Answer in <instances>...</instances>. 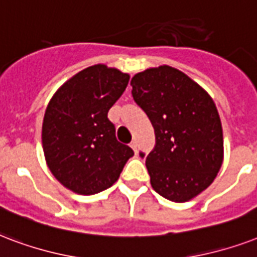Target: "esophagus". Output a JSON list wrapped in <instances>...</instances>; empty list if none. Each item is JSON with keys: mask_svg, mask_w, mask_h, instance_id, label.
<instances>
[{"mask_svg": "<svg viewBox=\"0 0 257 257\" xmlns=\"http://www.w3.org/2000/svg\"><path fill=\"white\" fill-rule=\"evenodd\" d=\"M130 146H131V149H133V150L137 153V141H133V142L130 143Z\"/></svg>", "mask_w": 257, "mask_h": 257, "instance_id": "34e87169", "label": "esophagus"}]
</instances>
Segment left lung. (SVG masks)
<instances>
[{
  "label": "left lung",
  "mask_w": 257,
  "mask_h": 257,
  "mask_svg": "<svg viewBox=\"0 0 257 257\" xmlns=\"http://www.w3.org/2000/svg\"><path fill=\"white\" fill-rule=\"evenodd\" d=\"M134 101L150 119L156 146L139 153L153 189L185 202L208 188L222 164V128L212 97L178 69H146L131 79Z\"/></svg>",
  "instance_id": "8db88e82"
}]
</instances>
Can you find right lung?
<instances>
[{
  "instance_id": "right-lung-1",
  "label": "right lung",
  "mask_w": 257,
  "mask_h": 257,
  "mask_svg": "<svg viewBox=\"0 0 257 257\" xmlns=\"http://www.w3.org/2000/svg\"><path fill=\"white\" fill-rule=\"evenodd\" d=\"M130 76L93 65L61 85L43 122L48 168L65 188L79 194L106 190L118 180L134 151L115 137L108 110L122 96Z\"/></svg>"
}]
</instances>
